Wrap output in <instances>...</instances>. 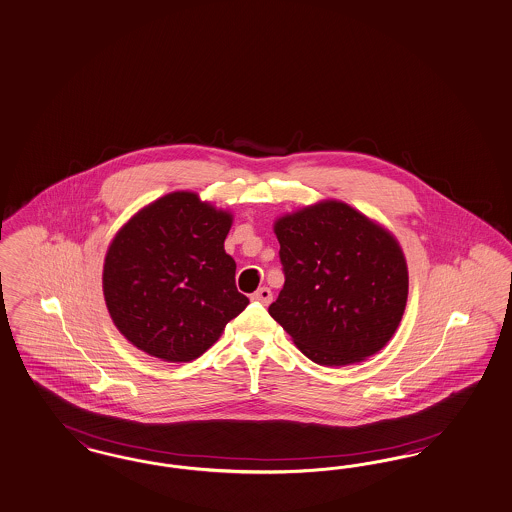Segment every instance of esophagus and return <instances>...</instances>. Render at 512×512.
Wrapping results in <instances>:
<instances>
[{"label":"esophagus","instance_id":"obj_1","mask_svg":"<svg viewBox=\"0 0 512 512\" xmlns=\"http://www.w3.org/2000/svg\"><path fill=\"white\" fill-rule=\"evenodd\" d=\"M251 299L255 300L257 304L268 306V304L272 302V291H270L268 287H261V289H257V291L253 293V297H251Z\"/></svg>","mask_w":512,"mask_h":512}]
</instances>
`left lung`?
I'll list each match as a JSON object with an SVG mask.
<instances>
[{"label": "left lung", "instance_id": "left-lung-1", "mask_svg": "<svg viewBox=\"0 0 512 512\" xmlns=\"http://www.w3.org/2000/svg\"><path fill=\"white\" fill-rule=\"evenodd\" d=\"M274 230L285 283L268 312L300 352L338 367L382 350L408 297L393 236L335 200L285 215Z\"/></svg>", "mask_w": 512, "mask_h": 512}]
</instances>
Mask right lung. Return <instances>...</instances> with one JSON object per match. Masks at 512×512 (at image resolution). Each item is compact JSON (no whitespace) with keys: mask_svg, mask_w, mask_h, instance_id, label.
Returning <instances> with one entry per match:
<instances>
[{"mask_svg":"<svg viewBox=\"0 0 512 512\" xmlns=\"http://www.w3.org/2000/svg\"><path fill=\"white\" fill-rule=\"evenodd\" d=\"M232 217L193 193L166 194L134 215L111 242L104 297L136 348L172 363L200 357L249 299L225 253Z\"/></svg>","mask_w":512,"mask_h":512,"instance_id":"right-lung-1","label":"right lung"}]
</instances>
